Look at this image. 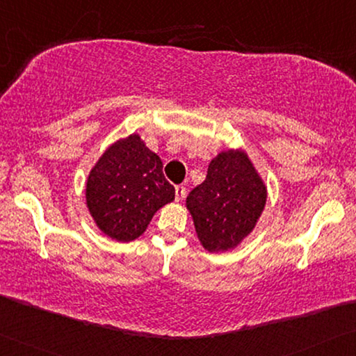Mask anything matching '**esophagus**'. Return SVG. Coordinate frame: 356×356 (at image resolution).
I'll return each mask as SVG.
<instances>
[{"mask_svg": "<svg viewBox=\"0 0 356 356\" xmlns=\"http://www.w3.org/2000/svg\"><path fill=\"white\" fill-rule=\"evenodd\" d=\"M186 195V188L183 184H179L175 188V197H177V202H181Z\"/></svg>", "mask_w": 356, "mask_h": 356, "instance_id": "1", "label": "esophagus"}]
</instances>
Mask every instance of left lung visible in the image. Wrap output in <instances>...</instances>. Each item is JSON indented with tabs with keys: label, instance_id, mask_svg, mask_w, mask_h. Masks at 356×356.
<instances>
[{
	"label": "left lung",
	"instance_id": "left-lung-1",
	"mask_svg": "<svg viewBox=\"0 0 356 356\" xmlns=\"http://www.w3.org/2000/svg\"><path fill=\"white\" fill-rule=\"evenodd\" d=\"M267 189L248 154L227 149L210 162L205 181L191 191L186 207L202 247L227 251L253 231L266 207Z\"/></svg>",
	"mask_w": 356,
	"mask_h": 356
}]
</instances>
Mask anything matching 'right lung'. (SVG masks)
<instances>
[{"label": "right lung", "mask_w": 356, "mask_h": 356, "mask_svg": "<svg viewBox=\"0 0 356 356\" xmlns=\"http://www.w3.org/2000/svg\"><path fill=\"white\" fill-rule=\"evenodd\" d=\"M162 167L136 134L103 152L86 183L87 209L103 234L118 242L138 238L156 211L170 204L175 188Z\"/></svg>", "instance_id": "right-lung-1"}]
</instances>
